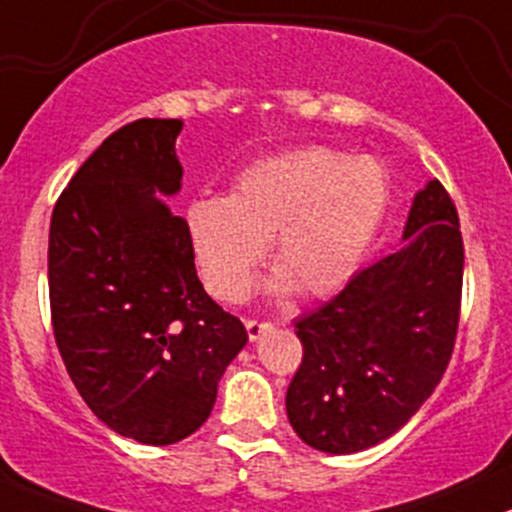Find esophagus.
Segmentation results:
<instances>
[{"label": "esophagus", "mask_w": 512, "mask_h": 512, "mask_svg": "<svg viewBox=\"0 0 512 512\" xmlns=\"http://www.w3.org/2000/svg\"><path fill=\"white\" fill-rule=\"evenodd\" d=\"M245 328H247V335H250V340L255 342L260 340V335L265 333V330L272 328V323H265V320H247Z\"/></svg>", "instance_id": "obj_1"}]
</instances>
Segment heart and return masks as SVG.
Here are the masks:
<instances>
[{"label": "heart", "mask_w": 512, "mask_h": 512, "mask_svg": "<svg viewBox=\"0 0 512 512\" xmlns=\"http://www.w3.org/2000/svg\"><path fill=\"white\" fill-rule=\"evenodd\" d=\"M389 209V174L369 155L308 145L265 157L235 177L233 194H206L187 209L194 260L213 294L240 301L269 238L277 262L269 291L330 296L367 257Z\"/></svg>", "instance_id": "obj_1"}]
</instances>
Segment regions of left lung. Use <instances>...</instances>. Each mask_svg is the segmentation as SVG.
<instances>
[{
    "instance_id": "obj_1",
    "label": "left lung",
    "mask_w": 512,
    "mask_h": 512,
    "mask_svg": "<svg viewBox=\"0 0 512 512\" xmlns=\"http://www.w3.org/2000/svg\"><path fill=\"white\" fill-rule=\"evenodd\" d=\"M462 277L457 209L432 179L415 194L401 250L296 320L303 359L286 415L308 447L362 452L418 413L452 357Z\"/></svg>"
}]
</instances>
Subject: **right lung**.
Masks as SVG:
<instances>
[{"label": "right lung", "instance_id": "right-lung-1", "mask_svg": "<svg viewBox=\"0 0 512 512\" xmlns=\"http://www.w3.org/2000/svg\"><path fill=\"white\" fill-rule=\"evenodd\" d=\"M179 119H138L84 160L50 218V316L92 413L143 445H174L211 415L247 330L196 277L187 221L157 194L182 189Z\"/></svg>", "mask_w": 512, "mask_h": 512}]
</instances>
